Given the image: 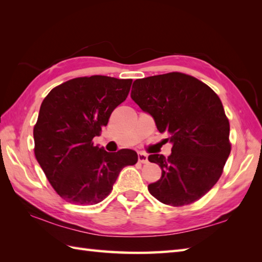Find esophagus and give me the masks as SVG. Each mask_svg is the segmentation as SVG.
Returning a JSON list of instances; mask_svg holds the SVG:
<instances>
[{
	"mask_svg": "<svg viewBox=\"0 0 262 262\" xmlns=\"http://www.w3.org/2000/svg\"><path fill=\"white\" fill-rule=\"evenodd\" d=\"M137 157H138V162H141V163H147V162H148V160H147V154L140 152V153H138Z\"/></svg>",
	"mask_w": 262,
	"mask_h": 262,
	"instance_id": "esophagus-1",
	"label": "esophagus"
}]
</instances>
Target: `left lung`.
Segmentation results:
<instances>
[{
  "label": "left lung",
  "mask_w": 262,
  "mask_h": 262,
  "mask_svg": "<svg viewBox=\"0 0 262 262\" xmlns=\"http://www.w3.org/2000/svg\"><path fill=\"white\" fill-rule=\"evenodd\" d=\"M130 98L168 133L171 154H151L162 176L149 183L159 202L185 206L202 198L219 181L231 152L230 124L219 96L196 77L178 73L138 79Z\"/></svg>",
  "instance_id": "obj_1"
}]
</instances>
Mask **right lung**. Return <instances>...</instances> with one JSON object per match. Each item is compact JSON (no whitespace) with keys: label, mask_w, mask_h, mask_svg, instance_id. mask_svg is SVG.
<instances>
[{"label":"right lung","mask_w":262,"mask_h":262,"mask_svg":"<svg viewBox=\"0 0 262 262\" xmlns=\"http://www.w3.org/2000/svg\"><path fill=\"white\" fill-rule=\"evenodd\" d=\"M132 79L93 75L63 83L47 94L33 128L35 155L60 197L94 205L113 190L119 172L134 165L133 149L107 152L93 145L114 109L124 102Z\"/></svg>","instance_id":"1"}]
</instances>
